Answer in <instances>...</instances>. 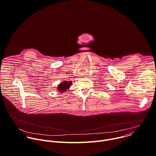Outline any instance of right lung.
Wrapping results in <instances>:
<instances>
[{"label": "right lung", "mask_w": 156, "mask_h": 156, "mask_svg": "<svg viewBox=\"0 0 156 156\" xmlns=\"http://www.w3.org/2000/svg\"><path fill=\"white\" fill-rule=\"evenodd\" d=\"M72 82H69L68 83L67 81H64L62 83H61L59 85V87H58V90L61 92H65L67 90V89L68 88L70 87V85H71V83Z\"/></svg>", "instance_id": "obj_1"}]
</instances>
